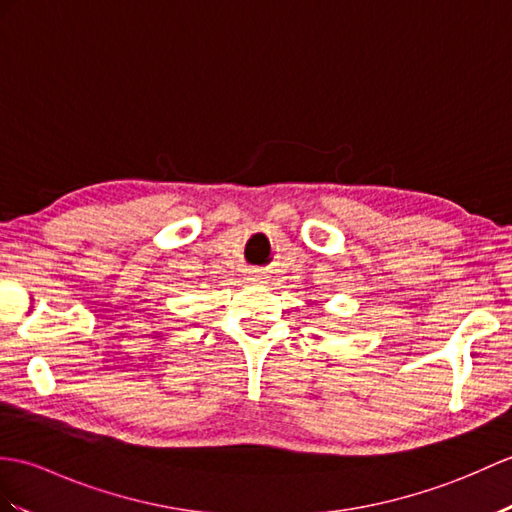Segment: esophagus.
Instances as JSON below:
<instances>
[{"mask_svg":"<svg viewBox=\"0 0 512 512\" xmlns=\"http://www.w3.org/2000/svg\"><path fill=\"white\" fill-rule=\"evenodd\" d=\"M253 279H257V281H264L266 277H264V275H261V272H259V270H255V275H253Z\"/></svg>","mask_w":512,"mask_h":512,"instance_id":"obj_1","label":"esophagus"}]
</instances>
